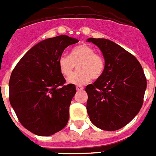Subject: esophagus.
Returning a JSON list of instances; mask_svg holds the SVG:
<instances>
[{
	"mask_svg": "<svg viewBox=\"0 0 156 156\" xmlns=\"http://www.w3.org/2000/svg\"><path fill=\"white\" fill-rule=\"evenodd\" d=\"M83 86H76V90H78V91H80V90H83Z\"/></svg>",
	"mask_w": 156,
	"mask_h": 156,
	"instance_id": "obj_1",
	"label": "esophagus"
}]
</instances>
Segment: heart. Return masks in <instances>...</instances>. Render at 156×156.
<instances>
[{
	"label": "heart",
	"mask_w": 156,
	"mask_h": 156,
	"mask_svg": "<svg viewBox=\"0 0 156 156\" xmlns=\"http://www.w3.org/2000/svg\"><path fill=\"white\" fill-rule=\"evenodd\" d=\"M60 72L65 77L73 73L75 65L78 71L72 74L67 81L74 85H85L91 78L98 79L104 74L105 62L102 56L96 54V51L87 44H82L73 48L70 56L62 55L58 58Z\"/></svg>",
	"instance_id": "heart-1"
}]
</instances>
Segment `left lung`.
I'll list each match as a JSON object with an SVG mask.
<instances>
[{"label": "left lung", "instance_id": "1", "mask_svg": "<svg viewBox=\"0 0 156 156\" xmlns=\"http://www.w3.org/2000/svg\"><path fill=\"white\" fill-rule=\"evenodd\" d=\"M88 42L100 48L105 62L102 76L86 87L90 120L102 130H118L140 110L147 79L136 58L118 44L94 38Z\"/></svg>", "mask_w": 156, "mask_h": 156}]
</instances>
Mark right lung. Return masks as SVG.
I'll return each mask as SVG.
<instances>
[{
  "mask_svg": "<svg viewBox=\"0 0 156 156\" xmlns=\"http://www.w3.org/2000/svg\"><path fill=\"white\" fill-rule=\"evenodd\" d=\"M78 40L67 36L40 42L20 58L9 79V101L26 129L48 136L64 129L69 120L74 84L66 85L58 58Z\"/></svg>",
  "mask_w": 156,
  "mask_h": 156,
  "instance_id": "right-lung-1",
  "label": "right lung"
}]
</instances>
